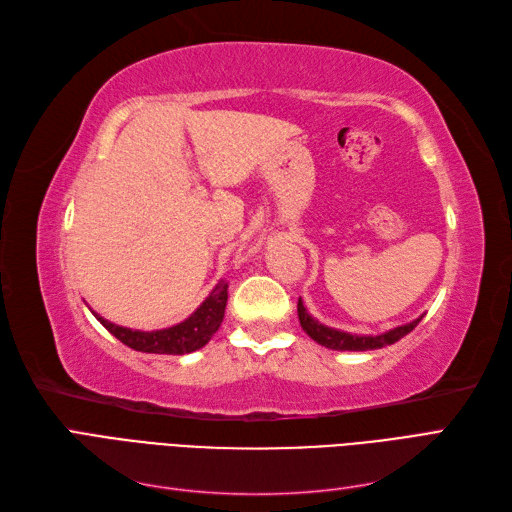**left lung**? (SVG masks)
<instances>
[{"mask_svg":"<svg viewBox=\"0 0 512 512\" xmlns=\"http://www.w3.org/2000/svg\"><path fill=\"white\" fill-rule=\"evenodd\" d=\"M297 312H299V322L303 331L318 342L324 348H331V350H352V352H363V350H376V348H384V346H391L395 342H399L401 337L408 335L418 322L423 320V316H418L416 320L408 322V324H401V327H395L386 333L380 335H352L346 331H337L331 327H324L316 318L309 316V312L305 309L303 301L299 299L297 303Z\"/></svg>","mask_w":512,"mask_h":512,"instance_id":"8db88e82","label":"left lung"}]
</instances>
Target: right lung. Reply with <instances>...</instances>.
<instances>
[{
  "label": "right lung",
  "mask_w": 512,
  "mask_h": 512,
  "mask_svg": "<svg viewBox=\"0 0 512 512\" xmlns=\"http://www.w3.org/2000/svg\"><path fill=\"white\" fill-rule=\"evenodd\" d=\"M228 301V282H218L209 292V297L200 303L196 312L185 318L175 327L160 329V331H132L119 327L104 320L94 312V316L102 322V327L113 333L121 344H126L132 350L149 352V354H188L198 348H203L213 333L220 329L224 320V309Z\"/></svg>",
  "instance_id": "1"
}]
</instances>
